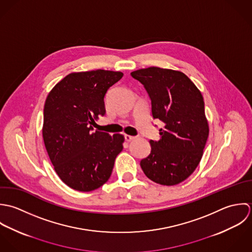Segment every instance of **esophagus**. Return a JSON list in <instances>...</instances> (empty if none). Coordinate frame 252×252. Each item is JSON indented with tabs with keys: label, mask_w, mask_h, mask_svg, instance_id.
Segmentation results:
<instances>
[{
	"label": "esophagus",
	"mask_w": 252,
	"mask_h": 252,
	"mask_svg": "<svg viewBox=\"0 0 252 252\" xmlns=\"http://www.w3.org/2000/svg\"><path fill=\"white\" fill-rule=\"evenodd\" d=\"M134 138H135L134 136H131V135H128V134H126V135H125V140H126V141H127V142H129V141L133 140Z\"/></svg>",
	"instance_id": "1"
}]
</instances>
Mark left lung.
I'll return each mask as SVG.
<instances>
[{
  "label": "left lung",
  "instance_id": "1",
  "mask_svg": "<svg viewBox=\"0 0 252 252\" xmlns=\"http://www.w3.org/2000/svg\"><path fill=\"white\" fill-rule=\"evenodd\" d=\"M130 75L147 91L153 118L164 124L159 139L150 140L151 153L141 159V168L158 184H179L199 165L208 137L201 92L180 71L149 67Z\"/></svg>",
  "mask_w": 252,
  "mask_h": 252
}]
</instances>
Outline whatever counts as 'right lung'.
I'll list each match as a JSON object with an SVG mask.
<instances>
[{"mask_svg":"<svg viewBox=\"0 0 252 252\" xmlns=\"http://www.w3.org/2000/svg\"><path fill=\"white\" fill-rule=\"evenodd\" d=\"M124 74L108 70L71 73L57 83L44 108L43 138L54 170L70 188L90 192L111 176L124 135L95 130L104 96Z\"/></svg>","mask_w":252,"mask_h":252,"instance_id":"right-lung-1","label":"right lung"}]
</instances>
